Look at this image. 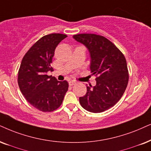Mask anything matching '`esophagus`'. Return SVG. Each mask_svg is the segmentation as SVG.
I'll use <instances>...</instances> for the list:
<instances>
[{"label":"esophagus","instance_id":"1","mask_svg":"<svg viewBox=\"0 0 151 151\" xmlns=\"http://www.w3.org/2000/svg\"><path fill=\"white\" fill-rule=\"evenodd\" d=\"M76 83H77V81H74V80H72V81H69V85L70 86H73V85L75 84Z\"/></svg>","mask_w":151,"mask_h":151}]
</instances>
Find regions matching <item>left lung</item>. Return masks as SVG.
Returning a JSON list of instances; mask_svg holds the SVG:
<instances>
[{"mask_svg":"<svg viewBox=\"0 0 151 151\" xmlns=\"http://www.w3.org/2000/svg\"><path fill=\"white\" fill-rule=\"evenodd\" d=\"M84 45L91 55L90 69L96 78V85L86 86L87 92L80 97L83 109L101 113L114 106L123 96L129 80L126 59L116 46L104 36L83 33L73 36Z\"/></svg>","mask_w":151,"mask_h":151,"instance_id":"obj_1","label":"left lung"}]
</instances>
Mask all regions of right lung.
Returning <instances> with one entry per match:
<instances>
[{
  "instance_id": "right-lung-1",
  "label": "right lung",
  "mask_w": 151,
  "mask_h": 151,
  "mask_svg": "<svg viewBox=\"0 0 151 151\" xmlns=\"http://www.w3.org/2000/svg\"><path fill=\"white\" fill-rule=\"evenodd\" d=\"M68 37L60 33L43 36L29 49L22 60L18 72V84L24 98L33 107L51 112L61 105L68 90L67 81H58L47 75L56 47Z\"/></svg>"
}]
</instances>
